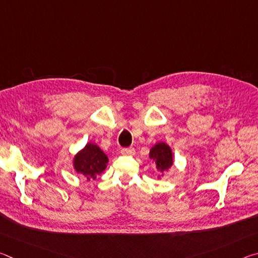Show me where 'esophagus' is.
Returning a JSON list of instances; mask_svg holds the SVG:
<instances>
[{
	"instance_id": "obj_1",
	"label": "esophagus",
	"mask_w": 258,
	"mask_h": 258,
	"mask_svg": "<svg viewBox=\"0 0 258 258\" xmlns=\"http://www.w3.org/2000/svg\"><path fill=\"white\" fill-rule=\"evenodd\" d=\"M121 155L124 156H134L135 155V149L134 148H124V149H121Z\"/></svg>"
}]
</instances>
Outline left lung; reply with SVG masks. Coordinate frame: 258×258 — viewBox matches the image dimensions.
<instances>
[{
    "mask_svg": "<svg viewBox=\"0 0 258 258\" xmlns=\"http://www.w3.org/2000/svg\"><path fill=\"white\" fill-rule=\"evenodd\" d=\"M149 158L155 164V168L160 173L157 178L163 177L165 172H168L173 165L174 157L172 148L166 142H157L154 147H151Z\"/></svg>",
    "mask_w": 258,
    "mask_h": 258,
    "instance_id": "1",
    "label": "left lung"
}]
</instances>
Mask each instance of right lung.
<instances>
[{
  "instance_id": "right-lung-1",
  "label": "right lung",
  "mask_w": 258,
  "mask_h": 258,
  "mask_svg": "<svg viewBox=\"0 0 258 258\" xmlns=\"http://www.w3.org/2000/svg\"><path fill=\"white\" fill-rule=\"evenodd\" d=\"M109 163L108 156L98 145L87 142L73 158V167L77 174L85 176L87 181L95 180L107 168Z\"/></svg>"
}]
</instances>
